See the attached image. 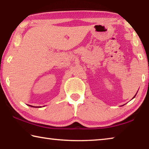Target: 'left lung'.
<instances>
[{
	"label": "left lung",
	"mask_w": 149,
	"mask_h": 149,
	"mask_svg": "<svg viewBox=\"0 0 149 149\" xmlns=\"http://www.w3.org/2000/svg\"><path fill=\"white\" fill-rule=\"evenodd\" d=\"M136 95H137V93H136ZM136 95L134 96V97H133V98H135V96H136Z\"/></svg>",
	"instance_id": "1"
}]
</instances>
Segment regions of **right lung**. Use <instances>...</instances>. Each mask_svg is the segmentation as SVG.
Here are the masks:
<instances>
[{"label":"right lung","instance_id":"add662e5","mask_svg":"<svg viewBox=\"0 0 149 149\" xmlns=\"http://www.w3.org/2000/svg\"><path fill=\"white\" fill-rule=\"evenodd\" d=\"M30 107H31V105H30Z\"/></svg>","mask_w":149,"mask_h":149}]
</instances>
